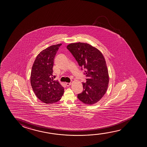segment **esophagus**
<instances>
[{
    "label": "esophagus",
    "mask_w": 147,
    "mask_h": 147,
    "mask_svg": "<svg viewBox=\"0 0 147 147\" xmlns=\"http://www.w3.org/2000/svg\"><path fill=\"white\" fill-rule=\"evenodd\" d=\"M65 84L66 85V86H69L71 85V83H66Z\"/></svg>",
    "instance_id": "1"
}]
</instances>
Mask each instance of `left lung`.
<instances>
[{
    "label": "left lung",
    "instance_id": "8db88e82",
    "mask_svg": "<svg viewBox=\"0 0 147 147\" xmlns=\"http://www.w3.org/2000/svg\"><path fill=\"white\" fill-rule=\"evenodd\" d=\"M81 69H85L86 82L78 98L86 105L97 102L106 93L109 83V72L105 57L100 51L84 42L71 43L67 46Z\"/></svg>",
    "mask_w": 147,
    "mask_h": 147
}]
</instances>
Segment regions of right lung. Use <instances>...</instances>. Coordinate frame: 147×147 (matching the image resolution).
<instances>
[{"label": "right lung", "instance_id": "right-lung-1", "mask_svg": "<svg viewBox=\"0 0 147 147\" xmlns=\"http://www.w3.org/2000/svg\"><path fill=\"white\" fill-rule=\"evenodd\" d=\"M62 44L51 46L36 56L30 74V84L36 97L45 103L60 100L64 89L53 75V67L57 52Z\"/></svg>", "mask_w": 147, "mask_h": 147}]
</instances>
